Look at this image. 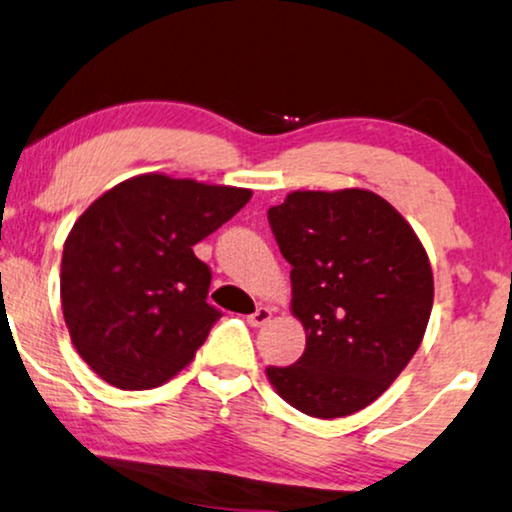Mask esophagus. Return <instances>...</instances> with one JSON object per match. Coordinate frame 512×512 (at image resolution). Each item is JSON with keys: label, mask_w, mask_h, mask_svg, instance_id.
Instances as JSON below:
<instances>
[{"label": "esophagus", "mask_w": 512, "mask_h": 512, "mask_svg": "<svg viewBox=\"0 0 512 512\" xmlns=\"http://www.w3.org/2000/svg\"><path fill=\"white\" fill-rule=\"evenodd\" d=\"M273 308H268V306H258L254 313L249 315V325L251 327H263L266 323H270V318H273Z\"/></svg>", "instance_id": "34e87169"}]
</instances>
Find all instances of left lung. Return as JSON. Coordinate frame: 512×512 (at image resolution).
I'll use <instances>...</instances> for the list:
<instances>
[{
    "label": "left lung",
    "instance_id": "1",
    "mask_svg": "<svg viewBox=\"0 0 512 512\" xmlns=\"http://www.w3.org/2000/svg\"><path fill=\"white\" fill-rule=\"evenodd\" d=\"M292 263V315L304 356L268 368L277 394L313 418H344L380 399L430 323V256L406 218L370 189H296L268 211Z\"/></svg>",
    "mask_w": 512,
    "mask_h": 512
}]
</instances>
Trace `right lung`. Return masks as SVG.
Masks as SVG:
<instances>
[{
	"instance_id": "1",
	"label": "right lung",
	"mask_w": 512,
	"mask_h": 512,
	"mask_svg": "<svg viewBox=\"0 0 512 512\" xmlns=\"http://www.w3.org/2000/svg\"><path fill=\"white\" fill-rule=\"evenodd\" d=\"M251 189L166 173L128 178L94 199L63 244L61 308L82 361L118 389H154L185 370L220 311L192 246Z\"/></svg>"
}]
</instances>
